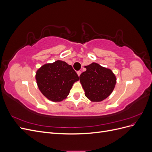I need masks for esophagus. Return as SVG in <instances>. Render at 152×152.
<instances>
[{"label":"esophagus","mask_w":152,"mask_h":152,"mask_svg":"<svg viewBox=\"0 0 152 152\" xmlns=\"http://www.w3.org/2000/svg\"><path fill=\"white\" fill-rule=\"evenodd\" d=\"M77 74H78V75H79V77L80 76V75L81 74V72L80 71H77Z\"/></svg>","instance_id":"obj_1"}]
</instances>
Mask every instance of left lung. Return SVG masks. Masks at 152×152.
Listing matches in <instances>:
<instances>
[{
	"label": "left lung",
	"mask_w": 152,
	"mask_h": 152,
	"mask_svg": "<svg viewBox=\"0 0 152 152\" xmlns=\"http://www.w3.org/2000/svg\"><path fill=\"white\" fill-rule=\"evenodd\" d=\"M79 79L85 96L91 102H102L111 94L116 84V77L110 69L92 63L86 66Z\"/></svg>",
	"instance_id": "obj_1"
}]
</instances>
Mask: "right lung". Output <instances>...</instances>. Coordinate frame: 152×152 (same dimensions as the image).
Returning <instances> with one entry per match:
<instances>
[{
    "mask_svg": "<svg viewBox=\"0 0 152 152\" xmlns=\"http://www.w3.org/2000/svg\"><path fill=\"white\" fill-rule=\"evenodd\" d=\"M39 89L45 97L53 102L65 99L79 76L71 65L58 60L41 66L36 73Z\"/></svg>",
    "mask_w": 152,
    "mask_h": 152,
    "instance_id": "add662e5",
    "label": "right lung"
}]
</instances>
